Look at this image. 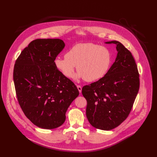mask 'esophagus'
Returning a JSON list of instances; mask_svg holds the SVG:
<instances>
[{
    "label": "esophagus",
    "instance_id": "34e87169",
    "mask_svg": "<svg viewBox=\"0 0 157 157\" xmlns=\"http://www.w3.org/2000/svg\"><path fill=\"white\" fill-rule=\"evenodd\" d=\"M77 89H78V91H79V93H80L81 92H82V87L80 86H77Z\"/></svg>",
    "mask_w": 157,
    "mask_h": 157
}]
</instances>
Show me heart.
Here are the masks:
<instances>
[{"label":"heart","instance_id":"1","mask_svg":"<svg viewBox=\"0 0 157 157\" xmlns=\"http://www.w3.org/2000/svg\"><path fill=\"white\" fill-rule=\"evenodd\" d=\"M112 60L111 52L107 48L92 43H84L72 47L64 57H57L54 64L66 78L73 76L77 66L78 71L74 75V79H84L91 82L106 75Z\"/></svg>","mask_w":157,"mask_h":157}]
</instances>
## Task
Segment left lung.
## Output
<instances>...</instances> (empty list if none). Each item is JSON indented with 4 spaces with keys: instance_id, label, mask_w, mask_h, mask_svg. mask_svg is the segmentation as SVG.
Wrapping results in <instances>:
<instances>
[{
    "instance_id": "1",
    "label": "left lung",
    "mask_w": 157,
    "mask_h": 157,
    "mask_svg": "<svg viewBox=\"0 0 157 157\" xmlns=\"http://www.w3.org/2000/svg\"><path fill=\"white\" fill-rule=\"evenodd\" d=\"M115 62L106 75L82 89L87 100L86 116L93 127L110 130L130 114L139 89L137 66L131 52L117 41Z\"/></svg>"
}]
</instances>
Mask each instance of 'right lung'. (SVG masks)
Wrapping results in <instances>:
<instances>
[{
  "label": "right lung",
  "mask_w": 157,
  "mask_h": 157,
  "mask_svg": "<svg viewBox=\"0 0 157 157\" xmlns=\"http://www.w3.org/2000/svg\"><path fill=\"white\" fill-rule=\"evenodd\" d=\"M60 39H38L21 52L13 70L20 105L34 124L54 129L65 121L66 113L79 94L76 86L54 64L64 49Z\"/></svg>",
  "instance_id": "add662e5"
}]
</instances>
